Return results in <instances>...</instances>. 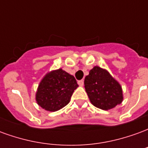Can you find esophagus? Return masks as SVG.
Wrapping results in <instances>:
<instances>
[{
    "label": "esophagus",
    "instance_id": "obj_1",
    "mask_svg": "<svg viewBox=\"0 0 148 148\" xmlns=\"http://www.w3.org/2000/svg\"><path fill=\"white\" fill-rule=\"evenodd\" d=\"M77 84L80 86H83L84 85V80H80L77 82Z\"/></svg>",
    "mask_w": 148,
    "mask_h": 148
}]
</instances>
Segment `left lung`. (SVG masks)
<instances>
[{"instance_id":"1","label":"left lung","mask_w":148,"mask_h":148,"mask_svg":"<svg viewBox=\"0 0 148 148\" xmlns=\"http://www.w3.org/2000/svg\"><path fill=\"white\" fill-rule=\"evenodd\" d=\"M85 89L92 105L103 110H109L124 100L121 84L109 71L95 66L84 81Z\"/></svg>"}]
</instances>
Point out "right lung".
<instances>
[{
  "instance_id": "1",
  "label": "right lung",
  "mask_w": 148,
  "mask_h": 148,
  "mask_svg": "<svg viewBox=\"0 0 148 148\" xmlns=\"http://www.w3.org/2000/svg\"><path fill=\"white\" fill-rule=\"evenodd\" d=\"M77 87V81L73 75L61 68L51 71L40 81L36 93V101L46 111H58L70 102Z\"/></svg>"
}]
</instances>
